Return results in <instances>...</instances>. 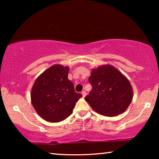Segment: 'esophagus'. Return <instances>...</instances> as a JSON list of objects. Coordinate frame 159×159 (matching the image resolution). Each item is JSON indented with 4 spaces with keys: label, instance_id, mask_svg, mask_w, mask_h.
I'll list each match as a JSON object with an SVG mask.
<instances>
[{
    "label": "esophagus",
    "instance_id": "obj_1",
    "mask_svg": "<svg viewBox=\"0 0 159 159\" xmlns=\"http://www.w3.org/2000/svg\"><path fill=\"white\" fill-rule=\"evenodd\" d=\"M82 96H83L84 98L85 97V96H86V95H87V93H86L85 91H84V90L82 91Z\"/></svg>",
    "mask_w": 159,
    "mask_h": 159
}]
</instances>
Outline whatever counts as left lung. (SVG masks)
<instances>
[{
    "mask_svg": "<svg viewBox=\"0 0 159 159\" xmlns=\"http://www.w3.org/2000/svg\"><path fill=\"white\" fill-rule=\"evenodd\" d=\"M89 82L92 90L84 99L93 110L103 116L122 114L132 102L133 90L130 82L111 65L93 69Z\"/></svg>",
    "mask_w": 159,
    "mask_h": 159,
    "instance_id": "8db88e82",
    "label": "left lung"
}]
</instances>
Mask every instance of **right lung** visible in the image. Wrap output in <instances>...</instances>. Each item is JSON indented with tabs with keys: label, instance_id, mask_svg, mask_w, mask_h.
Masks as SVG:
<instances>
[{
	"label": "right lung",
	"instance_id": "add662e5",
	"mask_svg": "<svg viewBox=\"0 0 159 159\" xmlns=\"http://www.w3.org/2000/svg\"><path fill=\"white\" fill-rule=\"evenodd\" d=\"M69 67L54 65L37 78L31 92L32 104L45 121L59 122L72 113L82 95L68 79Z\"/></svg>",
	"mask_w": 159,
	"mask_h": 159
}]
</instances>
